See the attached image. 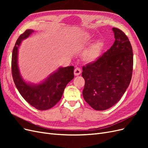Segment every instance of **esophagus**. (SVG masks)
Here are the masks:
<instances>
[{"label": "esophagus", "mask_w": 148, "mask_h": 148, "mask_svg": "<svg viewBox=\"0 0 148 148\" xmlns=\"http://www.w3.org/2000/svg\"><path fill=\"white\" fill-rule=\"evenodd\" d=\"M81 73H82V70L79 68H78V67L76 68L74 70V74L75 76H78V75L81 74Z\"/></svg>", "instance_id": "obj_1"}]
</instances>
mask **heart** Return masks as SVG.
I'll return each mask as SVG.
<instances>
[{
	"mask_svg": "<svg viewBox=\"0 0 148 148\" xmlns=\"http://www.w3.org/2000/svg\"><path fill=\"white\" fill-rule=\"evenodd\" d=\"M84 39L86 41H90L91 37L89 35L86 34L84 36ZM102 47V42L101 41H98L95 44H94L90 48H89L85 52L84 54V59L88 62H92L95 60L99 56Z\"/></svg>",
	"mask_w": 148,
	"mask_h": 148,
	"instance_id": "heart-1",
	"label": "heart"
}]
</instances>
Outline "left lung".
Returning a JSON list of instances; mask_svg holds the SVG:
<instances>
[{
  "instance_id": "obj_1",
  "label": "left lung",
  "mask_w": 148,
  "mask_h": 148,
  "mask_svg": "<svg viewBox=\"0 0 148 148\" xmlns=\"http://www.w3.org/2000/svg\"><path fill=\"white\" fill-rule=\"evenodd\" d=\"M115 42L97 59L83 66L84 99L92 108L104 110L115 105L130 83L133 49L127 35L113 28Z\"/></svg>"
}]
</instances>
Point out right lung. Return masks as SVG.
<instances>
[{"instance_id":"add662e5","label":"right lung","mask_w":148,"mask_h":148,"mask_svg":"<svg viewBox=\"0 0 148 148\" xmlns=\"http://www.w3.org/2000/svg\"><path fill=\"white\" fill-rule=\"evenodd\" d=\"M33 32L32 29H26L16 41L12 52V73L15 86L25 101L38 110H45L52 108L60 100L66 84L74 78V66L61 67L38 84L25 83L18 66V50L22 40Z\"/></svg>"}]
</instances>
